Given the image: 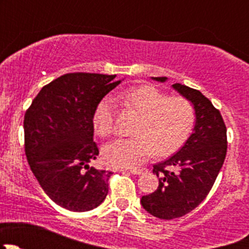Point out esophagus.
Here are the masks:
<instances>
[{"instance_id": "esophagus-1", "label": "esophagus", "mask_w": 249, "mask_h": 249, "mask_svg": "<svg viewBox=\"0 0 249 249\" xmlns=\"http://www.w3.org/2000/svg\"><path fill=\"white\" fill-rule=\"evenodd\" d=\"M120 171L123 172H130L132 173V175H141V173H143L145 171V169H131V170H120Z\"/></svg>"}]
</instances>
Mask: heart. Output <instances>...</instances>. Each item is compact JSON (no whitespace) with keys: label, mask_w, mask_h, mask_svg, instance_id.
<instances>
[{"label":"heart","mask_w":249,"mask_h":249,"mask_svg":"<svg viewBox=\"0 0 249 249\" xmlns=\"http://www.w3.org/2000/svg\"><path fill=\"white\" fill-rule=\"evenodd\" d=\"M127 108L139 113L135 137L107 143L102 157L107 165L119 169L137 167L153 153L165 157L176 152L192 134L195 125V108L185 97L162 92L153 85L131 88L117 95ZM92 125L100 136H108L114 127V102L105 97L94 110Z\"/></svg>","instance_id":"1"}]
</instances>
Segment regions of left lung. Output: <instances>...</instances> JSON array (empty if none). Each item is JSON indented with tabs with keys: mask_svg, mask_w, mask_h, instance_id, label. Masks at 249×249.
Wrapping results in <instances>:
<instances>
[{
	"mask_svg": "<svg viewBox=\"0 0 249 249\" xmlns=\"http://www.w3.org/2000/svg\"><path fill=\"white\" fill-rule=\"evenodd\" d=\"M152 78L161 83L167 79ZM172 88L194 106L195 126L176 154L153 166L159 187L141 199L148 213L166 220L183 217L205 200L224 164L228 148L227 126L212 102L187 85L176 83Z\"/></svg>",
	"mask_w": 249,
	"mask_h": 249,
	"instance_id": "obj_1",
	"label": "left lung"
}]
</instances>
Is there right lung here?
<instances>
[{
  "label": "right lung",
  "mask_w": 249,
  "mask_h": 249,
  "mask_svg": "<svg viewBox=\"0 0 249 249\" xmlns=\"http://www.w3.org/2000/svg\"><path fill=\"white\" fill-rule=\"evenodd\" d=\"M67 73L44 85L24 117L25 154L44 193L61 207L85 212L104 202L112 172L97 170L92 115L120 80Z\"/></svg>",
  "instance_id": "1"
}]
</instances>
